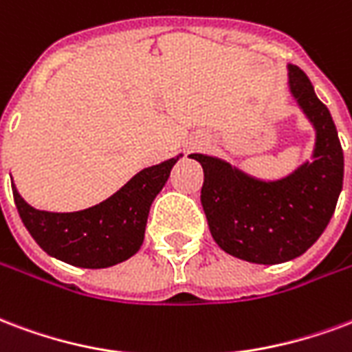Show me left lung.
<instances>
[{"instance_id":"8db88e82","label":"left lung","mask_w":352,"mask_h":352,"mask_svg":"<svg viewBox=\"0 0 352 352\" xmlns=\"http://www.w3.org/2000/svg\"><path fill=\"white\" fill-rule=\"evenodd\" d=\"M287 85L315 130L311 160L280 179H259L218 156L190 155L205 173L201 205L214 242L257 265L302 256L329 226L343 186L342 143L329 108L296 65H287Z\"/></svg>"}]
</instances>
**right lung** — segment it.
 I'll return each instance as SVG.
<instances>
[{
	"label": "right lung",
	"mask_w": 352,
	"mask_h": 352,
	"mask_svg": "<svg viewBox=\"0 0 352 352\" xmlns=\"http://www.w3.org/2000/svg\"><path fill=\"white\" fill-rule=\"evenodd\" d=\"M183 155L138 171L113 196L76 212L31 207L12 183L18 214L38 246L59 261L82 269H106L126 261L143 244L151 203Z\"/></svg>",
	"instance_id": "obj_1"
}]
</instances>
